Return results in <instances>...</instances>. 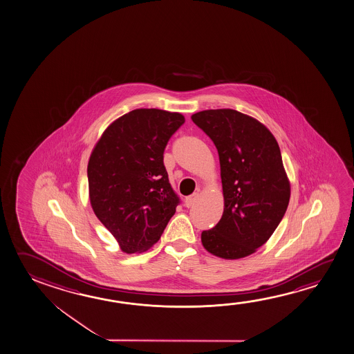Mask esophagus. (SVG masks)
<instances>
[{"instance_id":"34e87169","label":"esophagus","mask_w":354,"mask_h":354,"mask_svg":"<svg viewBox=\"0 0 354 354\" xmlns=\"http://www.w3.org/2000/svg\"><path fill=\"white\" fill-rule=\"evenodd\" d=\"M198 199V193H193L191 196H188L186 197V201H185V204H186L187 208H191L193 204L197 202Z\"/></svg>"}]
</instances>
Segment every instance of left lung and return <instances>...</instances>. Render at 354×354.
Wrapping results in <instances>:
<instances>
[{"label":"left lung","instance_id":"1","mask_svg":"<svg viewBox=\"0 0 354 354\" xmlns=\"http://www.w3.org/2000/svg\"><path fill=\"white\" fill-rule=\"evenodd\" d=\"M192 121L216 145L224 196L222 218L202 232V244L219 258H245L268 241L288 209L280 147L261 122L236 110H204Z\"/></svg>","mask_w":354,"mask_h":354}]
</instances>
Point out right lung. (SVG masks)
I'll return each mask as SVG.
<instances>
[{
	"instance_id": "obj_1",
	"label": "right lung",
	"mask_w": 354,
	"mask_h": 354,
	"mask_svg": "<svg viewBox=\"0 0 354 354\" xmlns=\"http://www.w3.org/2000/svg\"><path fill=\"white\" fill-rule=\"evenodd\" d=\"M183 115L136 109L102 133L88 163L90 203L121 250L145 252L158 241L180 203L163 152Z\"/></svg>"
}]
</instances>
